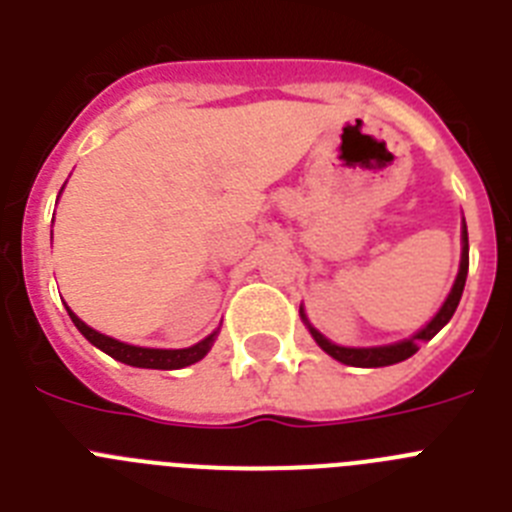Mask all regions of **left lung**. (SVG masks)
Instances as JSON below:
<instances>
[{
  "mask_svg": "<svg viewBox=\"0 0 512 512\" xmlns=\"http://www.w3.org/2000/svg\"><path fill=\"white\" fill-rule=\"evenodd\" d=\"M461 243H464V248H461V266H459V274H456V282L454 287H451V295L446 297V302H443V307L438 310L436 318L431 320V323L425 325L420 333H415L413 338H408V341H400V343H392V346H377V348H343V346H336V343H330L328 338H323L318 333V330L312 328V325H307L312 333V338L318 341V346L323 348L325 354L333 356L336 361H341V364H348V366H390V364H397V361H405L410 359V356L415 354L420 348V343L423 341H431L433 336H436L438 330L443 328V325L449 323L451 315L456 312V307H459V300H461V292H464V284H467V271H469V235H467V225H464V230H461ZM305 318V315H302Z\"/></svg>",
  "mask_w": 512,
  "mask_h": 512,
  "instance_id": "1",
  "label": "left lung"
}]
</instances>
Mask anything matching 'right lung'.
<instances>
[{
	"instance_id": "1",
	"label": "right lung",
	"mask_w": 512,
	"mask_h": 512,
	"mask_svg": "<svg viewBox=\"0 0 512 512\" xmlns=\"http://www.w3.org/2000/svg\"><path fill=\"white\" fill-rule=\"evenodd\" d=\"M66 310H69V307H66ZM69 315L71 320H74L76 328L81 330V336L87 338L89 343L102 348L104 354H110L112 359L122 361V364H128V366H140V369H182V366L194 364V361L205 359L207 351H210L217 336V333H212V336H207L205 341L194 343V346L189 348H176V351H166V348H140V346H130V343L115 341V338L110 336H102V333L89 328L87 323H81L71 310Z\"/></svg>"
}]
</instances>
